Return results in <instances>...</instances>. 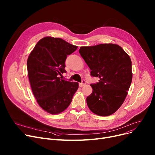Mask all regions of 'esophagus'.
I'll return each instance as SVG.
<instances>
[{
  "instance_id": "obj_1",
  "label": "esophagus",
  "mask_w": 155,
  "mask_h": 155,
  "mask_svg": "<svg viewBox=\"0 0 155 155\" xmlns=\"http://www.w3.org/2000/svg\"><path fill=\"white\" fill-rule=\"evenodd\" d=\"M85 84H86V82H85V80H83V81H82V83H80V84L79 86H80V87H82L84 86V85H85Z\"/></svg>"
}]
</instances>
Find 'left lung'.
Here are the masks:
<instances>
[{"label": "left lung", "instance_id": "obj_1", "mask_svg": "<svg viewBox=\"0 0 155 155\" xmlns=\"http://www.w3.org/2000/svg\"><path fill=\"white\" fill-rule=\"evenodd\" d=\"M79 53L91 75L99 77V82L91 85L92 93L87 97L88 107L100 116L116 112L125 101L133 78L129 56L116 44H100L82 46Z\"/></svg>", "mask_w": 155, "mask_h": 155}]
</instances>
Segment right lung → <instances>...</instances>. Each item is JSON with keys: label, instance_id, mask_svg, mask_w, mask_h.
<instances>
[{"label": "right lung", "instance_id": "obj_1", "mask_svg": "<svg viewBox=\"0 0 155 155\" xmlns=\"http://www.w3.org/2000/svg\"><path fill=\"white\" fill-rule=\"evenodd\" d=\"M77 48L61 38L46 36L39 41L28 56V75L32 92L39 106L51 114L67 109L78 88V82L58 77L66 72L67 55Z\"/></svg>", "mask_w": 155, "mask_h": 155}]
</instances>
